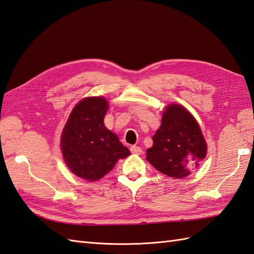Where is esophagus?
Returning a JSON list of instances; mask_svg holds the SVG:
<instances>
[{
    "instance_id": "obj_1",
    "label": "esophagus",
    "mask_w": 254,
    "mask_h": 254,
    "mask_svg": "<svg viewBox=\"0 0 254 254\" xmlns=\"http://www.w3.org/2000/svg\"><path fill=\"white\" fill-rule=\"evenodd\" d=\"M131 152L134 153V154H140L142 152L141 148L138 147V146H132L131 147Z\"/></svg>"
}]
</instances>
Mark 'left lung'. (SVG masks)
I'll use <instances>...</instances> for the list:
<instances>
[{
	"instance_id": "1",
	"label": "left lung",
	"mask_w": 254,
	"mask_h": 254,
	"mask_svg": "<svg viewBox=\"0 0 254 254\" xmlns=\"http://www.w3.org/2000/svg\"><path fill=\"white\" fill-rule=\"evenodd\" d=\"M152 140V147L147 149V161L162 174L175 179L189 176L207 153V144L197 121L178 104L165 108Z\"/></svg>"
}]
</instances>
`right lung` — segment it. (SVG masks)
I'll use <instances>...</instances> for the list:
<instances>
[{
	"label": "right lung",
	"instance_id": "1",
	"mask_svg": "<svg viewBox=\"0 0 254 254\" xmlns=\"http://www.w3.org/2000/svg\"><path fill=\"white\" fill-rule=\"evenodd\" d=\"M107 110L104 97H86L71 110L61 135L65 164L76 176L88 181L103 178L118 160L131 154L104 125Z\"/></svg>",
	"mask_w": 254,
	"mask_h": 254
}]
</instances>
